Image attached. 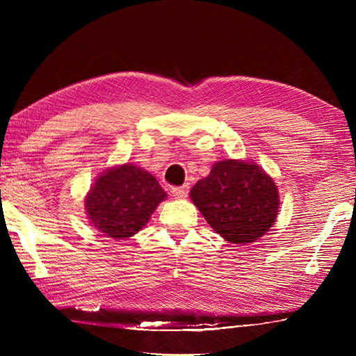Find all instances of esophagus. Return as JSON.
<instances>
[{
	"label": "esophagus",
	"instance_id": "34e87169",
	"mask_svg": "<svg viewBox=\"0 0 356 356\" xmlns=\"http://www.w3.org/2000/svg\"><path fill=\"white\" fill-rule=\"evenodd\" d=\"M171 194H172V197H174V199L182 200V199H185L186 195H188V186H177V188H172V190H171Z\"/></svg>",
	"mask_w": 356,
	"mask_h": 356
}]
</instances>
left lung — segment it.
Listing matches in <instances>:
<instances>
[{
  "mask_svg": "<svg viewBox=\"0 0 356 356\" xmlns=\"http://www.w3.org/2000/svg\"><path fill=\"white\" fill-rule=\"evenodd\" d=\"M190 197L226 241L248 245L275 225L280 194L269 174L252 161L225 159L197 180Z\"/></svg>",
  "mask_w": 356,
  "mask_h": 356,
  "instance_id": "obj_1",
  "label": "left lung"
}]
</instances>
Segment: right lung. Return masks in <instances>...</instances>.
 <instances>
[{"label":"right lung","mask_w":356,"mask_h":356,"mask_svg":"<svg viewBox=\"0 0 356 356\" xmlns=\"http://www.w3.org/2000/svg\"><path fill=\"white\" fill-rule=\"evenodd\" d=\"M165 199L166 193L153 174L124 163L95 179L84 205L90 223L102 236L124 240L138 234Z\"/></svg>","instance_id":"add662e5"}]
</instances>
